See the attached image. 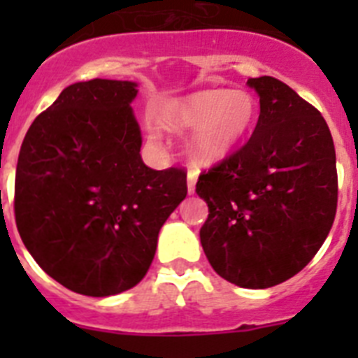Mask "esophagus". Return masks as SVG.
Instances as JSON below:
<instances>
[{"label":"esophagus","mask_w":358,"mask_h":358,"mask_svg":"<svg viewBox=\"0 0 358 358\" xmlns=\"http://www.w3.org/2000/svg\"><path fill=\"white\" fill-rule=\"evenodd\" d=\"M186 181H188V194L192 195L195 192V182H197V173L189 172L188 177H186Z\"/></svg>","instance_id":"esophagus-1"}]
</instances>
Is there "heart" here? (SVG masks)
<instances>
[{"mask_svg": "<svg viewBox=\"0 0 358 358\" xmlns=\"http://www.w3.org/2000/svg\"><path fill=\"white\" fill-rule=\"evenodd\" d=\"M258 100L242 90H206L170 100L161 109V122L177 132L194 131L186 148L195 163L213 164L235 152L255 129ZM159 138V129H152Z\"/></svg>", "mask_w": 358, "mask_h": 358, "instance_id": "obj_1", "label": "heart"}]
</instances>
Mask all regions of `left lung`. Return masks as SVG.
Returning <instances> with one entry per match:
<instances>
[{
    "label": "left lung",
    "mask_w": 358,
    "mask_h": 358,
    "mask_svg": "<svg viewBox=\"0 0 358 358\" xmlns=\"http://www.w3.org/2000/svg\"><path fill=\"white\" fill-rule=\"evenodd\" d=\"M260 116L249 141L197 181L208 204L201 243L218 276L268 289L321 249L337 211L330 129L314 106L273 77L249 78Z\"/></svg>",
    "instance_id": "1"
}]
</instances>
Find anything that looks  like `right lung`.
Here are the masks:
<instances>
[{
  "mask_svg": "<svg viewBox=\"0 0 358 358\" xmlns=\"http://www.w3.org/2000/svg\"><path fill=\"white\" fill-rule=\"evenodd\" d=\"M138 84L68 85L24 136L15 170L17 231L66 289L115 296L147 274L166 218L186 197L181 169L152 170L131 103Z\"/></svg>",
  "mask_w": 358,
  "mask_h": 358,
  "instance_id": "right-lung-1",
  "label": "right lung"
}]
</instances>
